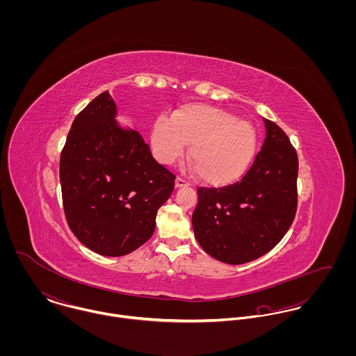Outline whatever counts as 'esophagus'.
Segmentation results:
<instances>
[{"label":"esophagus","instance_id":"obj_1","mask_svg":"<svg viewBox=\"0 0 356 356\" xmlns=\"http://www.w3.org/2000/svg\"><path fill=\"white\" fill-rule=\"evenodd\" d=\"M184 186H189V182H186L185 179H182V178H177L175 179V188H184Z\"/></svg>","mask_w":356,"mask_h":356}]
</instances>
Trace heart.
Wrapping results in <instances>:
<instances>
[{
    "label": "heart",
    "instance_id": "obj_1",
    "mask_svg": "<svg viewBox=\"0 0 356 356\" xmlns=\"http://www.w3.org/2000/svg\"><path fill=\"white\" fill-rule=\"evenodd\" d=\"M151 140L154 156L163 164H171L191 144L189 159L199 178L212 186L241 178L257 148L252 123L207 104H186L174 111L171 119L159 116Z\"/></svg>",
    "mask_w": 356,
    "mask_h": 356
}]
</instances>
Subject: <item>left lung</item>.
<instances>
[{"instance_id":"1","label":"left lung","mask_w":356,"mask_h":356,"mask_svg":"<svg viewBox=\"0 0 356 356\" xmlns=\"http://www.w3.org/2000/svg\"><path fill=\"white\" fill-rule=\"evenodd\" d=\"M263 120L264 143L241 181L197 189L195 237L207 254L227 264L248 263L271 251L296 215L298 153L280 126Z\"/></svg>"}]
</instances>
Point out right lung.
Masks as SVG:
<instances>
[{"label":"right lung","instance_id":"add662e5","mask_svg":"<svg viewBox=\"0 0 356 356\" xmlns=\"http://www.w3.org/2000/svg\"><path fill=\"white\" fill-rule=\"evenodd\" d=\"M108 92L74 119L60 156L67 223L89 250L123 256L145 244L175 175L153 159L136 130L119 127Z\"/></svg>","mask_w":356,"mask_h":356}]
</instances>
